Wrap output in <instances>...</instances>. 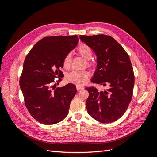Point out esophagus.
Listing matches in <instances>:
<instances>
[{"label": "esophagus", "mask_w": 157, "mask_h": 157, "mask_svg": "<svg viewBox=\"0 0 157 157\" xmlns=\"http://www.w3.org/2000/svg\"><path fill=\"white\" fill-rule=\"evenodd\" d=\"M82 89H84V87L80 86H77V90H78V91H79V90H82Z\"/></svg>", "instance_id": "obj_1"}]
</instances>
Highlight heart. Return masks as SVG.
<instances>
[{"mask_svg":"<svg viewBox=\"0 0 157 157\" xmlns=\"http://www.w3.org/2000/svg\"><path fill=\"white\" fill-rule=\"evenodd\" d=\"M77 51L78 54L81 56L82 58L89 60L92 56V50L91 48L87 44H81L78 47ZM71 63V55L70 53L66 54L63 59V66L66 69H69ZM88 66H91V63L87 61ZM90 77V73L88 71H73L66 75V80L68 82L73 83L77 86H83L88 81Z\"/></svg>","mask_w":157,"mask_h":157,"instance_id":"heart-1","label":"heart"}]
</instances>
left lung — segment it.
Listing matches in <instances>:
<instances>
[{"label": "left lung", "instance_id": "1", "mask_svg": "<svg viewBox=\"0 0 157 157\" xmlns=\"http://www.w3.org/2000/svg\"><path fill=\"white\" fill-rule=\"evenodd\" d=\"M97 56V69L91 81L109 88L99 92L88 87L86 108L89 115L101 123L120 118L129 105L133 96L134 74L129 56L113 37L105 35H80Z\"/></svg>", "mask_w": 157, "mask_h": 157}]
</instances>
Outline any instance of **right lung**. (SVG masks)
Listing matches in <instances>:
<instances>
[{
	"mask_svg": "<svg viewBox=\"0 0 157 157\" xmlns=\"http://www.w3.org/2000/svg\"><path fill=\"white\" fill-rule=\"evenodd\" d=\"M78 42L77 35L46 36L36 42L25 59L20 88L28 111L42 124H55L68 115L77 93L75 85L69 83L53 90L56 84L51 85L56 78L61 80L63 59Z\"/></svg>",
	"mask_w": 157,
	"mask_h": 157,
	"instance_id": "add662e5",
	"label": "right lung"
}]
</instances>
